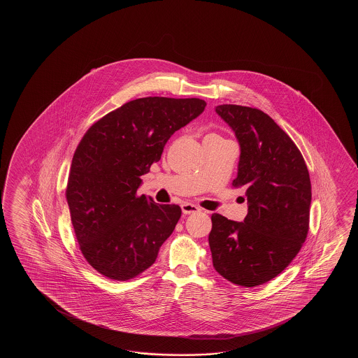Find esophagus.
I'll return each instance as SVG.
<instances>
[{
	"label": "esophagus",
	"mask_w": 358,
	"mask_h": 358,
	"mask_svg": "<svg viewBox=\"0 0 358 358\" xmlns=\"http://www.w3.org/2000/svg\"><path fill=\"white\" fill-rule=\"evenodd\" d=\"M182 211L184 215H190V213H199L201 208L193 203H182Z\"/></svg>",
	"instance_id": "1"
}]
</instances>
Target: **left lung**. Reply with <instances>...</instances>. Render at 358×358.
Masks as SVG:
<instances>
[{
	"instance_id": "8db88e82",
	"label": "left lung",
	"mask_w": 358,
	"mask_h": 358,
	"mask_svg": "<svg viewBox=\"0 0 358 358\" xmlns=\"http://www.w3.org/2000/svg\"><path fill=\"white\" fill-rule=\"evenodd\" d=\"M215 111L241 147L233 185L245 188L248 213L243 221L213 213L208 243L215 270L250 288L280 274L306 241L310 174L297 145L268 115L238 105H220Z\"/></svg>"
}]
</instances>
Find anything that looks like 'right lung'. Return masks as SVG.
I'll use <instances>...</instances> for the list:
<instances>
[{"instance_id": "1", "label": "right lung", "mask_w": 358, "mask_h": 358, "mask_svg": "<svg viewBox=\"0 0 358 358\" xmlns=\"http://www.w3.org/2000/svg\"><path fill=\"white\" fill-rule=\"evenodd\" d=\"M199 99L130 101L93 124L71 161L66 199L85 259L99 274L128 280L152 266L182 210L137 196L170 137L205 110Z\"/></svg>"}]
</instances>
